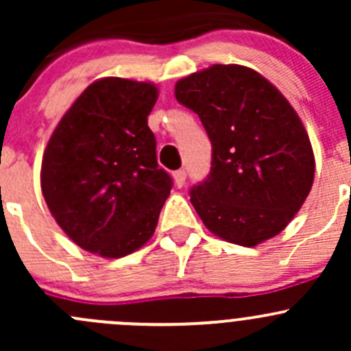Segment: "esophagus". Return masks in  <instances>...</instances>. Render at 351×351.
<instances>
[{"label": "esophagus", "mask_w": 351, "mask_h": 351, "mask_svg": "<svg viewBox=\"0 0 351 351\" xmlns=\"http://www.w3.org/2000/svg\"><path fill=\"white\" fill-rule=\"evenodd\" d=\"M173 178H175V183L176 186H180L182 189L183 185H185V180H186V171L185 169H178V171L173 173Z\"/></svg>", "instance_id": "1"}]
</instances>
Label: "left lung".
Listing matches in <instances>:
<instances>
[{
    "instance_id": "1",
    "label": "left lung",
    "mask_w": 351,
    "mask_h": 351,
    "mask_svg": "<svg viewBox=\"0 0 351 351\" xmlns=\"http://www.w3.org/2000/svg\"><path fill=\"white\" fill-rule=\"evenodd\" d=\"M212 144L210 171L190 189L208 231L256 246L284 231L314 180L309 136L284 95L250 67L215 64L176 83Z\"/></svg>"
}]
</instances>
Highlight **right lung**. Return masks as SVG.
<instances>
[{"label": "right lung", "instance_id": "1", "mask_svg": "<svg viewBox=\"0 0 351 351\" xmlns=\"http://www.w3.org/2000/svg\"><path fill=\"white\" fill-rule=\"evenodd\" d=\"M151 83L104 77L80 95L42 159L45 204L83 250L122 258L149 241L173 180L158 165Z\"/></svg>", "mask_w": 351, "mask_h": 351}]
</instances>
